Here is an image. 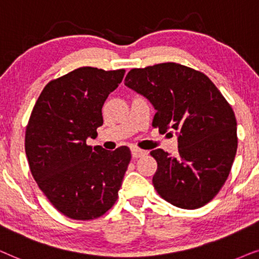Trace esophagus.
Wrapping results in <instances>:
<instances>
[{
    "label": "esophagus",
    "mask_w": 259,
    "mask_h": 259,
    "mask_svg": "<svg viewBox=\"0 0 259 259\" xmlns=\"http://www.w3.org/2000/svg\"><path fill=\"white\" fill-rule=\"evenodd\" d=\"M132 155H133V157L139 158V157H142V156H144V155H147V151H146V150L140 149V148L134 147L133 149H132Z\"/></svg>",
    "instance_id": "1"
}]
</instances>
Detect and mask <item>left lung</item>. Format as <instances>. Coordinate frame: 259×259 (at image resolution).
Here are the masks:
<instances>
[{"label": "left lung", "mask_w": 259, "mask_h": 259, "mask_svg": "<svg viewBox=\"0 0 259 259\" xmlns=\"http://www.w3.org/2000/svg\"><path fill=\"white\" fill-rule=\"evenodd\" d=\"M124 84L156 110L153 124L177 132L179 155L155 149L153 185L177 207L207 204L229 177L237 153V120L232 108L207 75L175 63L133 68Z\"/></svg>", "instance_id": "left-lung-1"}]
</instances>
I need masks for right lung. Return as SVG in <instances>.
I'll list each match as a JSON object with an SVG mask.
<instances>
[{"instance_id": "1", "label": "right lung", "mask_w": 259, "mask_h": 259, "mask_svg": "<svg viewBox=\"0 0 259 259\" xmlns=\"http://www.w3.org/2000/svg\"><path fill=\"white\" fill-rule=\"evenodd\" d=\"M125 71L80 67L45 86L26 129L25 149L34 180L64 215L90 220L116 202L132 153L86 144L97 137L102 108Z\"/></svg>"}]
</instances>
